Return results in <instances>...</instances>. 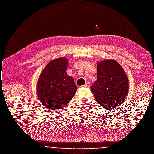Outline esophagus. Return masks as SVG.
Returning <instances> with one entry per match:
<instances>
[{
  "label": "esophagus",
  "mask_w": 154,
  "mask_h": 154,
  "mask_svg": "<svg viewBox=\"0 0 154 154\" xmlns=\"http://www.w3.org/2000/svg\"><path fill=\"white\" fill-rule=\"evenodd\" d=\"M82 87H86V88H90V87H91V84H90V82H87V83H85V84Z\"/></svg>",
  "instance_id": "1"
}]
</instances>
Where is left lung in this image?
<instances>
[{
  "label": "left lung",
  "mask_w": 154,
  "mask_h": 154,
  "mask_svg": "<svg viewBox=\"0 0 154 154\" xmlns=\"http://www.w3.org/2000/svg\"><path fill=\"white\" fill-rule=\"evenodd\" d=\"M97 81L91 91L96 100L107 110H112L125 101L129 91L128 77L119 63L113 59L97 63Z\"/></svg>",
  "instance_id": "obj_1"
}]
</instances>
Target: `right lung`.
<instances>
[{
    "label": "right lung",
    "mask_w": 154,
    "mask_h": 154,
    "mask_svg": "<svg viewBox=\"0 0 154 154\" xmlns=\"http://www.w3.org/2000/svg\"><path fill=\"white\" fill-rule=\"evenodd\" d=\"M68 64L66 57L52 60L39 77L36 85L37 96L39 102L48 109L64 108L76 92L74 79L67 74Z\"/></svg>",
    "instance_id": "right-lung-1"
}]
</instances>
